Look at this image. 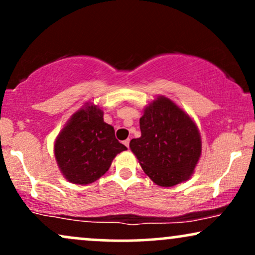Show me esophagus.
Returning <instances> with one entry per match:
<instances>
[{
	"label": "esophagus",
	"instance_id": "1",
	"mask_svg": "<svg viewBox=\"0 0 255 255\" xmlns=\"http://www.w3.org/2000/svg\"><path fill=\"white\" fill-rule=\"evenodd\" d=\"M124 144L127 146V147H129V139H127V140H125L124 141Z\"/></svg>",
	"mask_w": 255,
	"mask_h": 255
}]
</instances>
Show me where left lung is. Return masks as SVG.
<instances>
[{"label": "left lung", "instance_id": "8db88e82", "mask_svg": "<svg viewBox=\"0 0 255 255\" xmlns=\"http://www.w3.org/2000/svg\"><path fill=\"white\" fill-rule=\"evenodd\" d=\"M141 136L129 147L142 170L160 187L187 181L201 156V137L191 116L171 99L158 96L140 118Z\"/></svg>", "mask_w": 255, "mask_h": 255}]
</instances>
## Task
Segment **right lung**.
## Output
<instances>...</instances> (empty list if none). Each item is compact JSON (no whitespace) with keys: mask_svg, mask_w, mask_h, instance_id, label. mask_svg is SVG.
<instances>
[{"mask_svg":"<svg viewBox=\"0 0 255 255\" xmlns=\"http://www.w3.org/2000/svg\"><path fill=\"white\" fill-rule=\"evenodd\" d=\"M103 110L85 103L71 116L55 140L54 152L66 180L75 184L95 182L109 170L116 154L127 147L105 124Z\"/></svg>","mask_w":255,"mask_h":255,"instance_id":"1","label":"right lung"}]
</instances>
